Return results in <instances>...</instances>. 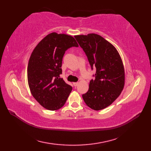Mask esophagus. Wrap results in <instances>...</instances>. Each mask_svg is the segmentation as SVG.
I'll return each instance as SVG.
<instances>
[{"label": "esophagus", "instance_id": "obj_1", "mask_svg": "<svg viewBox=\"0 0 151 151\" xmlns=\"http://www.w3.org/2000/svg\"><path fill=\"white\" fill-rule=\"evenodd\" d=\"M78 84H79V83H77H77H73V84H74V86H77V85H78Z\"/></svg>", "mask_w": 151, "mask_h": 151}]
</instances>
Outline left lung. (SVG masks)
I'll list each match as a JSON object with an SVG mask.
<instances>
[{
    "label": "left lung",
    "mask_w": 151,
    "mask_h": 151,
    "mask_svg": "<svg viewBox=\"0 0 151 151\" xmlns=\"http://www.w3.org/2000/svg\"><path fill=\"white\" fill-rule=\"evenodd\" d=\"M75 38L91 67L96 69L95 79L90 81L83 99L91 109L101 110L115 101L124 88L125 74L122 58L116 48L99 35H76Z\"/></svg>",
    "instance_id": "1"
}]
</instances>
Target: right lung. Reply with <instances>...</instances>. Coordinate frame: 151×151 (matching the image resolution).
Returning <instances> with one entry per match:
<instances>
[{
    "label": "right lung",
    "mask_w": 151,
    "mask_h": 151,
    "mask_svg": "<svg viewBox=\"0 0 151 151\" xmlns=\"http://www.w3.org/2000/svg\"><path fill=\"white\" fill-rule=\"evenodd\" d=\"M79 47L73 36L53 32L32 52L28 65V82L33 98L45 109L55 111L65 103L72 88L60 75L66 50Z\"/></svg>",
    "instance_id": "right-lung-1"
}]
</instances>
